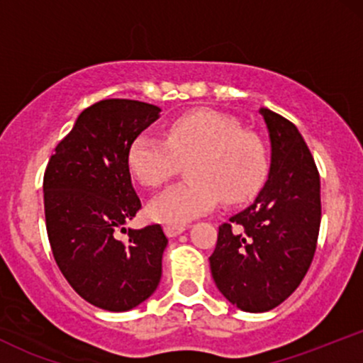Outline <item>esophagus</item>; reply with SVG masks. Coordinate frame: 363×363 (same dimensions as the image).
<instances>
[{
    "mask_svg": "<svg viewBox=\"0 0 363 363\" xmlns=\"http://www.w3.org/2000/svg\"><path fill=\"white\" fill-rule=\"evenodd\" d=\"M186 230V225H167L165 227V234L169 237H176Z\"/></svg>",
    "mask_w": 363,
    "mask_h": 363,
    "instance_id": "obj_1",
    "label": "esophagus"
}]
</instances>
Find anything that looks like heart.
Listing matches in <instances>:
<instances>
[{"label": "heart", "mask_w": 363, "mask_h": 363, "mask_svg": "<svg viewBox=\"0 0 363 363\" xmlns=\"http://www.w3.org/2000/svg\"><path fill=\"white\" fill-rule=\"evenodd\" d=\"M128 167L143 186L160 187L187 164L191 181L153 199L148 216L165 225H184L218 205L251 199L268 172L259 138L216 111L186 112L165 128V141L138 135L129 143Z\"/></svg>", "instance_id": "1"}]
</instances>
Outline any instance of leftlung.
Returning a JSON list of instances; mask_svg holds the SVG:
<instances>
[{
    "label": "left lung",
    "instance_id": "obj_1",
    "mask_svg": "<svg viewBox=\"0 0 363 363\" xmlns=\"http://www.w3.org/2000/svg\"><path fill=\"white\" fill-rule=\"evenodd\" d=\"M272 141L269 176L256 201L218 227L210 256L213 280L228 302L266 312L290 297L318 247L320 181L294 123L259 109Z\"/></svg>",
    "mask_w": 363,
    "mask_h": 363
}]
</instances>
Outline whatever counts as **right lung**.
Here are the masks:
<instances>
[{
  "mask_svg": "<svg viewBox=\"0 0 363 363\" xmlns=\"http://www.w3.org/2000/svg\"><path fill=\"white\" fill-rule=\"evenodd\" d=\"M157 106L106 99L86 107L49 158L44 213L49 244L73 290L104 311L147 301L162 277L167 237L158 223L116 234L141 201L128 167L129 143L158 119Z\"/></svg>",
  "mask_w": 363,
  "mask_h": 363,
  "instance_id": "right-lung-1",
  "label": "right lung"
}]
</instances>
